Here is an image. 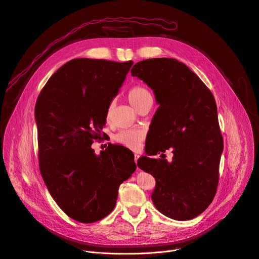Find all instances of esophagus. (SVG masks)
Segmentation results:
<instances>
[{
	"label": "esophagus",
	"instance_id": "34e87169",
	"mask_svg": "<svg viewBox=\"0 0 259 259\" xmlns=\"http://www.w3.org/2000/svg\"><path fill=\"white\" fill-rule=\"evenodd\" d=\"M139 157H140V155H139V154H135V162H136V164H137V162H138V160H139Z\"/></svg>",
	"mask_w": 259,
	"mask_h": 259
}]
</instances>
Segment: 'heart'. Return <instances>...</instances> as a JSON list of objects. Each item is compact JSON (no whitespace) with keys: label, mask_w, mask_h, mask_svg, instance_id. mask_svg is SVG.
Returning a JSON list of instances; mask_svg holds the SVG:
<instances>
[{"label":"heart","mask_w":259,"mask_h":259,"mask_svg":"<svg viewBox=\"0 0 259 259\" xmlns=\"http://www.w3.org/2000/svg\"><path fill=\"white\" fill-rule=\"evenodd\" d=\"M127 99L137 110H139L144 104H146L149 101H152V95L145 86L136 85L128 90ZM109 118H110V113L108 112L107 120H109ZM144 138H145L144 132L138 128L119 131L113 137L114 141L116 143L131 149H138L140 147L141 143L144 140Z\"/></svg>","instance_id":"heart-1"}]
</instances>
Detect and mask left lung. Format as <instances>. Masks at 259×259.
<instances>
[{"label": "left lung", "mask_w": 259, "mask_h": 259, "mask_svg": "<svg viewBox=\"0 0 259 259\" xmlns=\"http://www.w3.org/2000/svg\"><path fill=\"white\" fill-rule=\"evenodd\" d=\"M131 72L153 90L160 104L151 137L155 145L147 154L173 153L171 162L142 156L138 167L155 178L151 199L156 209L174 220H191L208 207L219 184L223 138L214 97L196 73L173 58L147 59Z\"/></svg>", "instance_id": "1"}]
</instances>
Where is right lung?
<instances>
[{
  "mask_svg": "<svg viewBox=\"0 0 259 259\" xmlns=\"http://www.w3.org/2000/svg\"><path fill=\"white\" fill-rule=\"evenodd\" d=\"M133 63L73 59L50 77L37 98L39 170L56 203L77 222L107 217L119 186L137 168L124 146L110 144L99 155L91 148Z\"/></svg>",
  "mask_w": 259,
  "mask_h": 259,
  "instance_id": "1",
  "label": "right lung"
}]
</instances>
